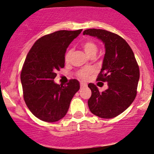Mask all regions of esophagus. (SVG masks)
Segmentation results:
<instances>
[{"mask_svg": "<svg viewBox=\"0 0 154 154\" xmlns=\"http://www.w3.org/2000/svg\"><path fill=\"white\" fill-rule=\"evenodd\" d=\"M87 87V85L86 83H84V82H81L80 83L81 89H82V88H85V87Z\"/></svg>", "mask_w": 154, "mask_h": 154, "instance_id": "1", "label": "esophagus"}]
</instances>
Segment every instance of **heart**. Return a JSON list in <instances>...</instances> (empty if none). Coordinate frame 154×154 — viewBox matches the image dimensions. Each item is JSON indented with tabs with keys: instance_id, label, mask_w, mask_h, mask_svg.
<instances>
[{
	"instance_id": "b5f03b06",
	"label": "heart",
	"mask_w": 154,
	"mask_h": 154,
	"mask_svg": "<svg viewBox=\"0 0 154 154\" xmlns=\"http://www.w3.org/2000/svg\"><path fill=\"white\" fill-rule=\"evenodd\" d=\"M82 48L84 49V51H85V52L86 53V54H87L88 56H91L92 54H96L98 51V47L96 46V44L93 42H91V41H87V42L83 43ZM71 54L72 50L71 49H69V50L66 52V53H65V60L66 62H68L69 60L71 57ZM92 71H93V69H92L91 67H84V68L79 69L78 72H77V75H78V77H80V78L85 79H87L88 76L92 72Z\"/></svg>"
}]
</instances>
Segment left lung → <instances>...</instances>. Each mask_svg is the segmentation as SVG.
I'll return each instance as SVG.
<instances>
[{
  "mask_svg": "<svg viewBox=\"0 0 154 154\" xmlns=\"http://www.w3.org/2000/svg\"><path fill=\"white\" fill-rule=\"evenodd\" d=\"M83 35L96 37L105 47L97 80L107 82L108 87L101 92L94 84L88 85L91 91L88 100L89 110L99 118H115L123 112L136 97L139 69L134 53L125 40L108 31L89 29L84 31Z\"/></svg>",
  "mask_w": 154,
  "mask_h": 154,
  "instance_id": "left-lung-1",
  "label": "left lung"
}]
</instances>
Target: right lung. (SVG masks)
<instances>
[{"label": "right lung", "mask_w": 154, "mask_h": 154, "mask_svg": "<svg viewBox=\"0 0 154 154\" xmlns=\"http://www.w3.org/2000/svg\"><path fill=\"white\" fill-rule=\"evenodd\" d=\"M82 29L60 30L38 39L29 51L20 79L24 101L32 114L43 121L56 122L66 115L80 86L77 79L57 85V70L65 66V54Z\"/></svg>", "instance_id": "add662e5"}]
</instances>
